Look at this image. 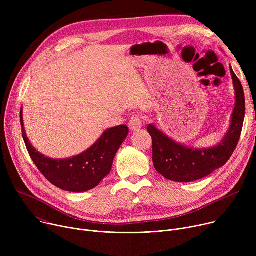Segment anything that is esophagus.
<instances>
[{
	"instance_id": "esophagus-1",
	"label": "esophagus",
	"mask_w": 256,
	"mask_h": 256,
	"mask_svg": "<svg viewBox=\"0 0 256 256\" xmlns=\"http://www.w3.org/2000/svg\"><path fill=\"white\" fill-rule=\"evenodd\" d=\"M142 126V118L140 114H134L128 122V126L132 130H138Z\"/></svg>"
}]
</instances>
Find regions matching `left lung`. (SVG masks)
I'll return each mask as SVG.
<instances>
[{
	"label": "left lung",
	"mask_w": 256,
	"mask_h": 256,
	"mask_svg": "<svg viewBox=\"0 0 256 256\" xmlns=\"http://www.w3.org/2000/svg\"><path fill=\"white\" fill-rule=\"evenodd\" d=\"M230 72L236 102L230 128L218 144L206 149L186 147L174 142L154 124L148 126L147 130L153 142L154 167L166 179L176 182H192L204 178L224 166L235 151L245 116V96L242 84L231 66Z\"/></svg>",
	"instance_id": "8db88e82"
}]
</instances>
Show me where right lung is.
Wrapping results in <instances>:
<instances>
[{
  "label": "right lung",
  "mask_w": 256,
  "mask_h": 256,
  "mask_svg": "<svg viewBox=\"0 0 256 256\" xmlns=\"http://www.w3.org/2000/svg\"><path fill=\"white\" fill-rule=\"evenodd\" d=\"M20 122L27 151L36 167L54 186L72 192L92 190L110 173L116 154L128 134L124 124L108 128L82 154L56 160L46 157L32 147L24 130L22 108Z\"/></svg>",
  "instance_id": "add662e5"
}]
</instances>
